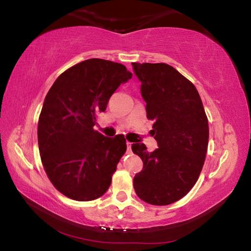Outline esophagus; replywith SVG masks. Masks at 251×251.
<instances>
[{
	"label": "esophagus",
	"instance_id": "1",
	"mask_svg": "<svg viewBox=\"0 0 251 251\" xmlns=\"http://www.w3.org/2000/svg\"><path fill=\"white\" fill-rule=\"evenodd\" d=\"M126 145H127V151H130V150H131V143L127 142V143H126Z\"/></svg>",
	"mask_w": 251,
	"mask_h": 251
}]
</instances>
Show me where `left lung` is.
Instances as JSON below:
<instances>
[{
	"label": "left lung",
	"mask_w": 251,
	"mask_h": 251,
	"mask_svg": "<svg viewBox=\"0 0 251 251\" xmlns=\"http://www.w3.org/2000/svg\"><path fill=\"white\" fill-rule=\"evenodd\" d=\"M141 80L152 136L158 144L147 151L141 143L131 145L141 157L143 171L134 177V189L145 202L171 205L189 193L205 163L209 139L208 120L195 85L165 63H131Z\"/></svg>",
	"instance_id": "left-lung-1"
}]
</instances>
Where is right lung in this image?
<instances>
[{
	"label": "right lung",
	"instance_id": "1",
	"mask_svg": "<svg viewBox=\"0 0 251 251\" xmlns=\"http://www.w3.org/2000/svg\"><path fill=\"white\" fill-rule=\"evenodd\" d=\"M131 76L120 63L90 58L50 88L37 126L39 150L49 179L66 197L88 201L107 192L126 139L95 130L96 114L105 112L113 93Z\"/></svg>",
	"mask_w": 251,
	"mask_h": 251
}]
</instances>
